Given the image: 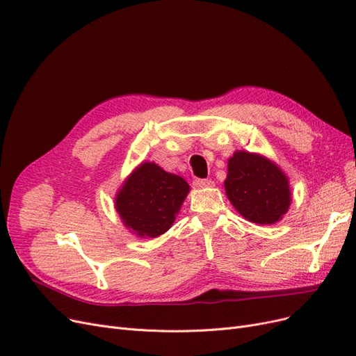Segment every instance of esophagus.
Returning a JSON list of instances; mask_svg holds the SVG:
<instances>
[{"instance_id": "1", "label": "esophagus", "mask_w": 356, "mask_h": 356, "mask_svg": "<svg viewBox=\"0 0 356 356\" xmlns=\"http://www.w3.org/2000/svg\"><path fill=\"white\" fill-rule=\"evenodd\" d=\"M193 186L196 188H207V187H213V181L212 179H195L193 181Z\"/></svg>"}]
</instances>
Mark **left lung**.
Masks as SVG:
<instances>
[{"mask_svg": "<svg viewBox=\"0 0 356 356\" xmlns=\"http://www.w3.org/2000/svg\"><path fill=\"white\" fill-rule=\"evenodd\" d=\"M224 188L234 209L255 224L281 221L293 200L289 179L275 161L241 149L227 161Z\"/></svg>", "mask_w": 356, "mask_h": 356, "instance_id": "1", "label": "left lung"}]
</instances>
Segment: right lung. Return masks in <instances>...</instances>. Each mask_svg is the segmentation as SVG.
Here are the masks:
<instances>
[{"label": "right lung", "instance_id": "right-lung-1", "mask_svg": "<svg viewBox=\"0 0 356 356\" xmlns=\"http://www.w3.org/2000/svg\"><path fill=\"white\" fill-rule=\"evenodd\" d=\"M190 191L187 181L154 161L138 165L118 188L114 207L124 227L138 238H157L174 224Z\"/></svg>", "mask_w": 356, "mask_h": 356}]
</instances>
